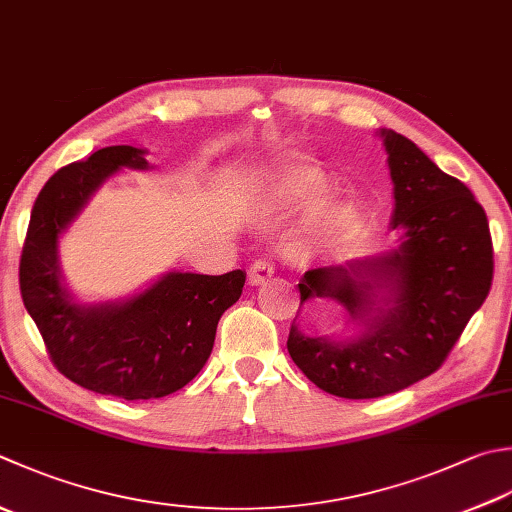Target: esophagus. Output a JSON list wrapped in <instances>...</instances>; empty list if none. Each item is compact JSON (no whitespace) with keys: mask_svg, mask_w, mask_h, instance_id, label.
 Wrapping results in <instances>:
<instances>
[{"mask_svg":"<svg viewBox=\"0 0 512 512\" xmlns=\"http://www.w3.org/2000/svg\"><path fill=\"white\" fill-rule=\"evenodd\" d=\"M273 275H275V268H273V264L268 262V259H257V262H253L248 268L250 286H262Z\"/></svg>","mask_w":512,"mask_h":512,"instance_id":"1","label":"esophagus"}]
</instances>
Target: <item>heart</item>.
Listing matches in <instances>:
<instances>
[{
	"label": "heart",
	"mask_w": 512,
	"mask_h": 512,
	"mask_svg": "<svg viewBox=\"0 0 512 512\" xmlns=\"http://www.w3.org/2000/svg\"><path fill=\"white\" fill-rule=\"evenodd\" d=\"M330 179L324 168L315 164L286 162L270 170L262 184V208L266 213H288L317 202L328 190ZM346 210L339 204H317L308 210L304 217L302 230L295 242V253L304 255L315 244L322 242L328 235L342 226Z\"/></svg>",
	"instance_id": "obj_1"
}]
</instances>
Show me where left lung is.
<instances>
[{
    "instance_id": "1",
    "label": "left lung",
    "mask_w": 512,
    "mask_h": 512,
    "mask_svg": "<svg viewBox=\"0 0 512 512\" xmlns=\"http://www.w3.org/2000/svg\"><path fill=\"white\" fill-rule=\"evenodd\" d=\"M379 137L393 179L397 246L306 270L299 308L310 299L342 304L357 333L310 337L295 317L286 344L310 382L346 399L384 397L433 375L493 282L488 219L473 193L408 137L388 128Z\"/></svg>"
}]
</instances>
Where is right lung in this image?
I'll return each instance as SVG.
<instances>
[{"label": "right lung", "mask_w": 512, "mask_h": 512, "mask_svg": "<svg viewBox=\"0 0 512 512\" xmlns=\"http://www.w3.org/2000/svg\"><path fill=\"white\" fill-rule=\"evenodd\" d=\"M144 148L108 146L48 179L37 195L19 262L22 299L62 375L99 395L159 399L204 368L217 322L246 282L244 270H170L117 302H77L59 266V237L117 170H148Z\"/></svg>", "instance_id": "obj_1"}]
</instances>
